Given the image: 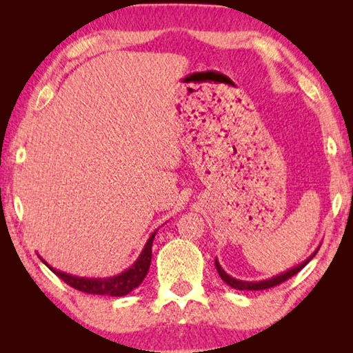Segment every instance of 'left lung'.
I'll return each mask as SVG.
<instances>
[{
	"label": "left lung",
	"mask_w": 353,
	"mask_h": 353,
	"mask_svg": "<svg viewBox=\"0 0 353 353\" xmlns=\"http://www.w3.org/2000/svg\"><path fill=\"white\" fill-rule=\"evenodd\" d=\"M316 252H318V249L314 250V252L308 256V259L305 261H302L301 265H297L294 268H291V270L285 271L282 274H279V276H274L271 279H266V280H260V282H244V280H238L235 277H232L227 274L223 268H221V265L218 263V260H214V266H216V271L219 274V277L224 280V282L232 286V288L235 290H241V291H259V290H268V288H272V286H277L280 283H283L285 280L291 279L292 276H296V274L302 270L303 266L307 265V263L313 259V256L316 255Z\"/></svg>",
	"instance_id": "obj_1"
}]
</instances>
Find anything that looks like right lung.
<instances>
[{
  "label": "right lung",
  "instance_id": "1",
  "mask_svg": "<svg viewBox=\"0 0 353 353\" xmlns=\"http://www.w3.org/2000/svg\"><path fill=\"white\" fill-rule=\"evenodd\" d=\"M155 234H157V232H154V234L149 236V240L145 244V249L141 250L140 256L137 259L134 265L130 266L129 270L123 271L121 274H118V276H113V277H105V279L76 277V276H71V274L57 271L56 268H51L43 259H41V261H43L59 279H62L65 283L70 285L71 288L87 292V294H99V296H112V297L126 296L130 291L135 290L146 277V274L149 271V265H151V259H152V241H154Z\"/></svg>",
  "mask_w": 353,
  "mask_h": 353
}]
</instances>
